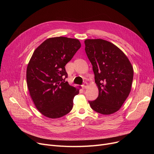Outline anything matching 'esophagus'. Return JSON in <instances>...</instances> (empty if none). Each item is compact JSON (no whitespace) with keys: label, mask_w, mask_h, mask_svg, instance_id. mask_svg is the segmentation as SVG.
I'll return each mask as SVG.
<instances>
[{"label":"esophagus","mask_w":154,"mask_h":154,"mask_svg":"<svg viewBox=\"0 0 154 154\" xmlns=\"http://www.w3.org/2000/svg\"><path fill=\"white\" fill-rule=\"evenodd\" d=\"M82 87L83 88H87L88 87V84L87 82H84V84L82 85Z\"/></svg>","instance_id":"34e87169"}]
</instances>
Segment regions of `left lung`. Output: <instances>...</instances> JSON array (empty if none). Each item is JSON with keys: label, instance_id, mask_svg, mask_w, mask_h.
<instances>
[{"label": "left lung", "instance_id": "8db88e82", "mask_svg": "<svg viewBox=\"0 0 154 154\" xmlns=\"http://www.w3.org/2000/svg\"><path fill=\"white\" fill-rule=\"evenodd\" d=\"M84 43L99 89L98 97L88 102L99 114H114L122 107L131 92L133 67L125 54L107 40L86 39Z\"/></svg>", "mask_w": 154, "mask_h": 154}]
</instances>
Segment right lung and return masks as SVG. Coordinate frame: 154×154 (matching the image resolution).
Here are the masks:
<instances>
[{
    "instance_id": "add662e5",
    "label": "right lung",
    "mask_w": 154,
    "mask_h": 154,
    "mask_svg": "<svg viewBox=\"0 0 154 154\" xmlns=\"http://www.w3.org/2000/svg\"><path fill=\"white\" fill-rule=\"evenodd\" d=\"M81 47L78 39L66 37L47 38L32 54L26 72L30 95L44 116L57 119L72 109L79 88L65 82L66 65Z\"/></svg>"
}]
</instances>
